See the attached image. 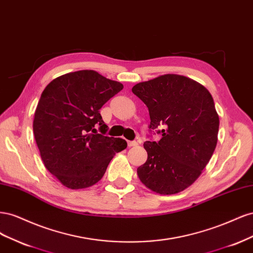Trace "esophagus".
Instances as JSON below:
<instances>
[{"instance_id":"34e87169","label":"esophagus","mask_w":253,"mask_h":253,"mask_svg":"<svg viewBox=\"0 0 253 253\" xmlns=\"http://www.w3.org/2000/svg\"><path fill=\"white\" fill-rule=\"evenodd\" d=\"M137 144H138V142L135 141V140H133V141H127V145H128V147H135V145H137Z\"/></svg>"}]
</instances>
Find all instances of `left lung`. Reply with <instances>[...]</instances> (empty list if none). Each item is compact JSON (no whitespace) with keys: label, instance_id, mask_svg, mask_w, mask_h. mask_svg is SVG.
<instances>
[{"label":"left lung","instance_id":"left-lung-1","mask_svg":"<svg viewBox=\"0 0 253 253\" xmlns=\"http://www.w3.org/2000/svg\"><path fill=\"white\" fill-rule=\"evenodd\" d=\"M133 93L148 106L150 128L162 135L145 141V164L137 169L143 185L169 195L198 178L217 143L219 118L209 90L185 76L168 74L137 83Z\"/></svg>","mask_w":253,"mask_h":253}]
</instances>
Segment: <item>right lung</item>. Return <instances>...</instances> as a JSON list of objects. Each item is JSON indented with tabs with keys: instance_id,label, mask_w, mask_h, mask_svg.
Wrapping results in <instances>:
<instances>
[{
	"instance_id": "right-lung-1",
	"label": "right lung",
	"mask_w": 253,
	"mask_h": 253,
	"mask_svg": "<svg viewBox=\"0 0 253 253\" xmlns=\"http://www.w3.org/2000/svg\"><path fill=\"white\" fill-rule=\"evenodd\" d=\"M122 88L120 82L84 70L60 76L43 90L35 139L45 168L66 188L95 185L114 155L126 148L125 139L105 136L108 126L99 112Z\"/></svg>"
}]
</instances>
